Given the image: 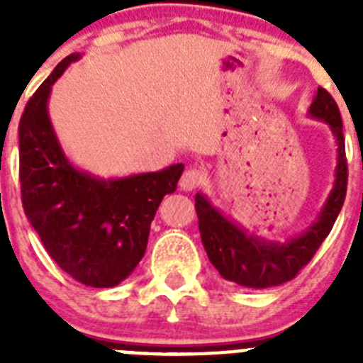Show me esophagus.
<instances>
[{
	"label": "esophagus",
	"mask_w": 363,
	"mask_h": 363,
	"mask_svg": "<svg viewBox=\"0 0 363 363\" xmlns=\"http://www.w3.org/2000/svg\"><path fill=\"white\" fill-rule=\"evenodd\" d=\"M203 182V174L198 169H187V171L182 174L179 179V187L184 191H194L196 187H200V184Z\"/></svg>",
	"instance_id": "1"
}]
</instances>
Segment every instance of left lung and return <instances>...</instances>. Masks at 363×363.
I'll list each match as a JSON object with an SVG mask.
<instances>
[{"mask_svg": "<svg viewBox=\"0 0 363 363\" xmlns=\"http://www.w3.org/2000/svg\"><path fill=\"white\" fill-rule=\"evenodd\" d=\"M309 114L331 127L338 145V163L335 187L327 198L322 213L300 236L284 243L267 242L247 234L245 229L227 220L203 194L198 192L194 198L201 243L211 264L225 280L251 289H267L285 284L293 280L309 264L327 234L331 233L347 192V160L342 116L333 96L322 86H318Z\"/></svg>", "mask_w": 363, "mask_h": 363, "instance_id": "8db88e82", "label": "left lung"}]
</instances>
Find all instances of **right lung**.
<instances>
[{
	"instance_id": "add662e5",
	"label": "right lung",
	"mask_w": 363,
	"mask_h": 363,
	"mask_svg": "<svg viewBox=\"0 0 363 363\" xmlns=\"http://www.w3.org/2000/svg\"><path fill=\"white\" fill-rule=\"evenodd\" d=\"M65 57L27 101L19 120V184L30 225L50 258L91 287H114L136 269L150 221L165 194L176 191L184 165L129 178L101 179L78 171L57 143L47 99Z\"/></svg>"
}]
</instances>
